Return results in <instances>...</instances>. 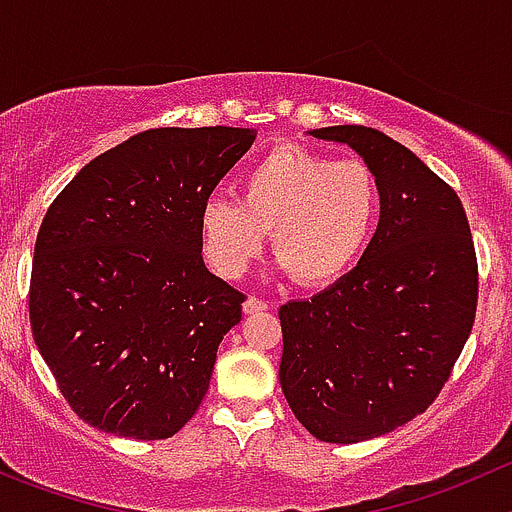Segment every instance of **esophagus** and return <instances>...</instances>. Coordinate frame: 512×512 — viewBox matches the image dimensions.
Masks as SVG:
<instances>
[{
  "label": "esophagus",
  "instance_id": "1",
  "mask_svg": "<svg viewBox=\"0 0 512 512\" xmlns=\"http://www.w3.org/2000/svg\"><path fill=\"white\" fill-rule=\"evenodd\" d=\"M266 309H269V304L261 299H256V296H248V299L243 301V311H246V314H261V311H266Z\"/></svg>",
  "mask_w": 512,
  "mask_h": 512
}]
</instances>
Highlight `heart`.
<instances>
[{
	"instance_id": "heart-1",
	"label": "heart",
	"mask_w": 512,
	"mask_h": 512,
	"mask_svg": "<svg viewBox=\"0 0 512 512\" xmlns=\"http://www.w3.org/2000/svg\"><path fill=\"white\" fill-rule=\"evenodd\" d=\"M379 203V183L362 160L279 145L243 170L238 198L203 201L201 248L216 274L238 279L269 231L271 251L299 284H329L369 243Z\"/></svg>"
}]
</instances>
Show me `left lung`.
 <instances>
[{
	"mask_svg": "<svg viewBox=\"0 0 512 512\" xmlns=\"http://www.w3.org/2000/svg\"><path fill=\"white\" fill-rule=\"evenodd\" d=\"M311 135L357 150L382 203L362 261L279 309V379L316 440L352 445L435 402L475 321L478 256L457 193L412 150L364 125Z\"/></svg>",
	"mask_w": 512,
	"mask_h": 512,
	"instance_id": "left-lung-1",
	"label": "left lung"
}]
</instances>
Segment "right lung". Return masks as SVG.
<instances>
[{"label": "right lung", "instance_id": "obj_1", "mask_svg": "<svg viewBox=\"0 0 512 512\" xmlns=\"http://www.w3.org/2000/svg\"><path fill=\"white\" fill-rule=\"evenodd\" d=\"M256 140L248 128H153L62 188L34 243L29 324L87 425L168 440L211 384L246 296L206 269L198 213Z\"/></svg>", "mask_w": 512, "mask_h": 512}]
</instances>
